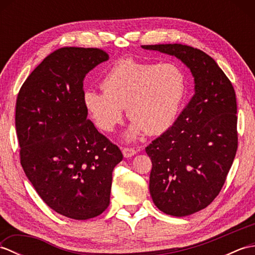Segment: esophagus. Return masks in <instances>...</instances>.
<instances>
[{
    "label": "esophagus",
    "mask_w": 255,
    "mask_h": 255,
    "mask_svg": "<svg viewBox=\"0 0 255 255\" xmlns=\"http://www.w3.org/2000/svg\"><path fill=\"white\" fill-rule=\"evenodd\" d=\"M123 153L125 155V158H130V156H132V155L137 153V150H134L131 147H125L123 149Z\"/></svg>",
    "instance_id": "1"
}]
</instances>
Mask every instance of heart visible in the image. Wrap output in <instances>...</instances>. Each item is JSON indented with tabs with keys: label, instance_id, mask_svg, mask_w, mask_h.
<instances>
[{
	"label": "heart",
	"instance_id": "1",
	"mask_svg": "<svg viewBox=\"0 0 255 255\" xmlns=\"http://www.w3.org/2000/svg\"><path fill=\"white\" fill-rule=\"evenodd\" d=\"M103 92L85 91L83 103L101 130L113 131L122 122L124 108L132 121L128 137L144 131L160 134L175 123L187 90L183 70L174 63H151L123 59L102 79Z\"/></svg>",
	"mask_w": 255,
	"mask_h": 255
}]
</instances>
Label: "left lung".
<instances>
[{"label": "left lung", "instance_id": "8db88e82", "mask_svg": "<svg viewBox=\"0 0 255 255\" xmlns=\"http://www.w3.org/2000/svg\"><path fill=\"white\" fill-rule=\"evenodd\" d=\"M191 69L195 93L175 123L145 152L152 162L149 189L166 215L184 217L218 196L238 149L237 99L228 77L207 53L181 44L144 45Z\"/></svg>", "mask_w": 255, "mask_h": 255}]
</instances>
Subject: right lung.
<instances>
[{"label":"right lung","instance_id":"add662e5","mask_svg":"<svg viewBox=\"0 0 255 255\" xmlns=\"http://www.w3.org/2000/svg\"><path fill=\"white\" fill-rule=\"evenodd\" d=\"M108 58L99 48H59L28 75L16 100L20 164L42 200L75 220L106 210L112 173L123 160L83 103L85 75Z\"/></svg>","mask_w":255,"mask_h":255}]
</instances>
